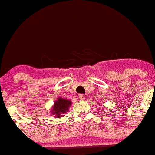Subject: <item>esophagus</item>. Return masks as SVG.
Returning a JSON list of instances; mask_svg holds the SVG:
<instances>
[{
	"label": "esophagus",
	"instance_id": "obj_1",
	"mask_svg": "<svg viewBox=\"0 0 155 155\" xmlns=\"http://www.w3.org/2000/svg\"><path fill=\"white\" fill-rule=\"evenodd\" d=\"M84 98H85V95H84L83 94H79V99H80V100H84Z\"/></svg>",
	"mask_w": 155,
	"mask_h": 155
}]
</instances>
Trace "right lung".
<instances>
[{
  "instance_id": "obj_1",
  "label": "right lung",
  "mask_w": 155,
  "mask_h": 155,
  "mask_svg": "<svg viewBox=\"0 0 155 155\" xmlns=\"http://www.w3.org/2000/svg\"><path fill=\"white\" fill-rule=\"evenodd\" d=\"M71 104L72 103L70 101L62 98V97H58V100H56V101H54V104L51 110V114L54 115L55 118L62 117L64 116L63 114L69 110V107Z\"/></svg>"
}]
</instances>
